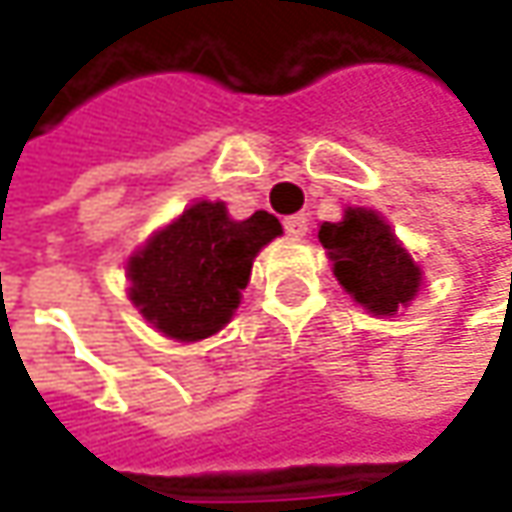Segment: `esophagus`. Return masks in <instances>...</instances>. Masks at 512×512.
I'll list each match as a JSON object with an SVG mask.
<instances>
[{
  "mask_svg": "<svg viewBox=\"0 0 512 512\" xmlns=\"http://www.w3.org/2000/svg\"><path fill=\"white\" fill-rule=\"evenodd\" d=\"M285 230L290 233V236H305L307 233V216L305 213H293V216H287L285 219Z\"/></svg>",
  "mask_w": 512,
  "mask_h": 512,
  "instance_id": "1",
  "label": "esophagus"
}]
</instances>
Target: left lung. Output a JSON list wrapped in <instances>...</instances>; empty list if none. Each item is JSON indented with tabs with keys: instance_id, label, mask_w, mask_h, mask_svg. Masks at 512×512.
Here are the masks:
<instances>
[{
	"instance_id": "1",
	"label": "left lung",
	"mask_w": 512,
	"mask_h": 512,
	"mask_svg": "<svg viewBox=\"0 0 512 512\" xmlns=\"http://www.w3.org/2000/svg\"><path fill=\"white\" fill-rule=\"evenodd\" d=\"M319 242L344 290L376 316H393L422 285L419 265L373 210L350 207L342 222L319 227Z\"/></svg>"
}]
</instances>
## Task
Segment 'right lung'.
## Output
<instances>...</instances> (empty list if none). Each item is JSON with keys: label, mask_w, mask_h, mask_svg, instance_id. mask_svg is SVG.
Masks as SVG:
<instances>
[{"label": "right lung", "mask_w": 512, "mask_h": 512, "mask_svg": "<svg viewBox=\"0 0 512 512\" xmlns=\"http://www.w3.org/2000/svg\"><path fill=\"white\" fill-rule=\"evenodd\" d=\"M279 233L267 210L236 222L222 202H196L130 256V299L170 339H207L230 322L256 253Z\"/></svg>", "instance_id": "1"}]
</instances>
